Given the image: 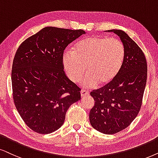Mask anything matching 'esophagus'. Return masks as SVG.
<instances>
[{"label": "esophagus", "mask_w": 158, "mask_h": 158, "mask_svg": "<svg viewBox=\"0 0 158 158\" xmlns=\"http://www.w3.org/2000/svg\"><path fill=\"white\" fill-rule=\"evenodd\" d=\"M89 95V92L87 90H85V89H81V97H85L86 95Z\"/></svg>", "instance_id": "34e87169"}]
</instances>
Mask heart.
Segmentation results:
<instances>
[{
	"instance_id": "b5f03b06",
	"label": "heart",
	"mask_w": 158,
	"mask_h": 158,
	"mask_svg": "<svg viewBox=\"0 0 158 158\" xmlns=\"http://www.w3.org/2000/svg\"><path fill=\"white\" fill-rule=\"evenodd\" d=\"M125 47L117 38L93 35L80 40L62 55L63 69L70 79L79 82L85 74L82 85L94 87L105 86L115 79L123 65Z\"/></svg>"
}]
</instances>
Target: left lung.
<instances>
[{
	"instance_id": "1",
	"label": "left lung",
	"mask_w": 158,
	"mask_h": 158,
	"mask_svg": "<svg viewBox=\"0 0 158 158\" xmlns=\"http://www.w3.org/2000/svg\"><path fill=\"white\" fill-rule=\"evenodd\" d=\"M125 47L123 65L109 85L90 93L95 105L89 112L94 128L104 134H114L125 129L137 117L142 106L147 79V63L137 44L121 30H110Z\"/></svg>"
}]
</instances>
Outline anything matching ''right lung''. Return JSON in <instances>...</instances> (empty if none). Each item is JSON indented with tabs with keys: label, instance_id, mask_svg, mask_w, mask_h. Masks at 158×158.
I'll return each mask as SVG.
<instances>
[{
	"label": "right lung",
	"instance_id": "add662e5",
	"mask_svg": "<svg viewBox=\"0 0 158 158\" xmlns=\"http://www.w3.org/2000/svg\"><path fill=\"white\" fill-rule=\"evenodd\" d=\"M83 30L47 27L18 47L11 70L16 109L33 131L48 134L63 125L70 106L81 99L80 87L65 74L62 55Z\"/></svg>",
	"mask_w": 158,
	"mask_h": 158
}]
</instances>
